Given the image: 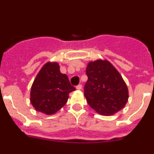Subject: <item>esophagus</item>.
<instances>
[{"mask_svg":"<svg viewBox=\"0 0 154 154\" xmlns=\"http://www.w3.org/2000/svg\"><path fill=\"white\" fill-rule=\"evenodd\" d=\"M76 89H78V90H81V89H82V85L81 84H79V85H78L76 86Z\"/></svg>","mask_w":154,"mask_h":154,"instance_id":"1","label":"esophagus"}]
</instances>
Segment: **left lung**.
<instances>
[{"mask_svg":"<svg viewBox=\"0 0 154 154\" xmlns=\"http://www.w3.org/2000/svg\"><path fill=\"white\" fill-rule=\"evenodd\" d=\"M85 72L88 80L84 95L95 111L111 116L125 106L129 98L127 86L112 64L106 60L91 62Z\"/></svg>","mask_w":154,"mask_h":154,"instance_id":"8db88e82","label":"left lung"}]
</instances>
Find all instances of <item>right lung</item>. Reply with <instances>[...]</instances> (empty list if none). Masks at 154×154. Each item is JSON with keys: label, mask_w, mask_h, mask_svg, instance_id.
<instances>
[{"label": "right lung", "mask_w": 154, "mask_h": 154, "mask_svg": "<svg viewBox=\"0 0 154 154\" xmlns=\"http://www.w3.org/2000/svg\"><path fill=\"white\" fill-rule=\"evenodd\" d=\"M74 90L68 76L61 73L58 64L48 62L32 84L31 103L37 111L51 115L65 106L69 93Z\"/></svg>", "instance_id": "obj_1"}]
</instances>
